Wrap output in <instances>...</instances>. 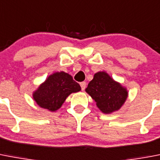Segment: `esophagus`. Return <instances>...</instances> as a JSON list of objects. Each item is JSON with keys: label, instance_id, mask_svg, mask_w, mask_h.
I'll return each mask as SVG.
<instances>
[{"label": "esophagus", "instance_id": "34e87169", "mask_svg": "<svg viewBox=\"0 0 160 160\" xmlns=\"http://www.w3.org/2000/svg\"><path fill=\"white\" fill-rule=\"evenodd\" d=\"M80 87H81V89H82L83 91L84 90V89H85V87H86V82H81L80 83Z\"/></svg>", "mask_w": 160, "mask_h": 160}]
</instances>
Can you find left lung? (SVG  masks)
I'll return each mask as SVG.
<instances>
[{
  "mask_svg": "<svg viewBox=\"0 0 160 160\" xmlns=\"http://www.w3.org/2000/svg\"><path fill=\"white\" fill-rule=\"evenodd\" d=\"M85 91L96 102L98 109L105 114L120 109L128 95L127 88L115 81L106 72L95 73Z\"/></svg>",
  "mask_w": 160,
  "mask_h": 160,
  "instance_id": "8db88e82",
  "label": "left lung"
}]
</instances>
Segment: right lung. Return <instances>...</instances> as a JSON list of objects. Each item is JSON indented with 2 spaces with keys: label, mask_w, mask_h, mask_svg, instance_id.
Listing matches in <instances>:
<instances>
[{
  "label": "right lung",
  "mask_w": 160,
  "mask_h": 160,
  "mask_svg": "<svg viewBox=\"0 0 160 160\" xmlns=\"http://www.w3.org/2000/svg\"><path fill=\"white\" fill-rule=\"evenodd\" d=\"M80 90V84L71 75L64 72H54L38 87L32 97L41 108L56 111L71 93Z\"/></svg>",
  "instance_id": "obj_1"
}]
</instances>
